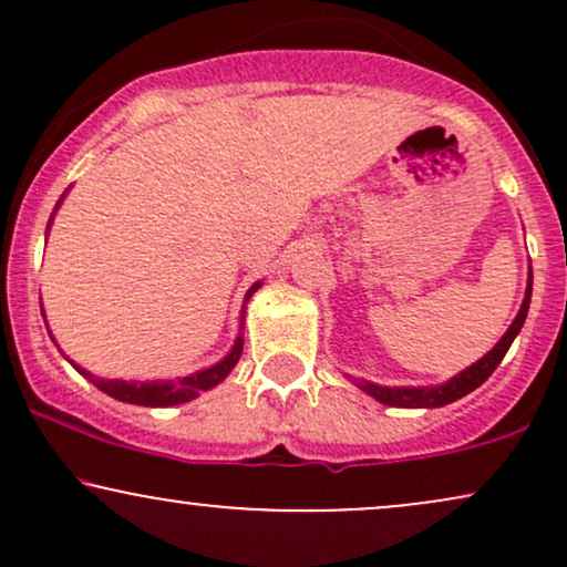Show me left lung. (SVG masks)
<instances>
[{"instance_id": "obj_1", "label": "left lung", "mask_w": 567, "mask_h": 567, "mask_svg": "<svg viewBox=\"0 0 567 567\" xmlns=\"http://www.w3.org/2000/svg\"><path fill=\"white\" fill-rule=\"evenodd\" d=\"M530 292H533V269L528 271V288H525L523 306H519L517 317L512 320L509 330H506V333L498 338L496 347L487 351L485 357H480L474 365L461 370L458 375H453V379H447L445 383H437V386H381V383H373V381H365V379H351V381H354L357 389H362V392L373 396V400H379L381 405H392V408H442V405H451V402L461 400V396L474 392V389H477L480 383H485L487 379H491L493 370L501 365V360H504V354L509 351L512 341L517 338L519 330H523L525 317H528Z\"/></svg>"}]
</instances>
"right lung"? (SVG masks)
Wrapping results in <instances>:
<instances>
[{
	"label": "right lung",
	"instance_id": "1",
	"mask_svg": "<svg viewBox=\"0 0 567 567\" xmlns=\"http://www.w3.org/2000/svg\"><path fill=\"white\" fill-rule=\"evenodd\" d=\"M66 197V194H63ZM63 197L58 199V205H61ZM55 205V210H58ZM50 224H53V218H50ZM50 224H48V231H50ZM261 288V282L252 285L250 290H247L245 301H250V296ZM42 317H44V309H42ZM243 324H245V309L243 315H239V333L234 338V347L229 354L224 357V360H218L216 365L210 368H202L197 373L192 375H184V379H167V381H122V379H97V375L90 373V370H84L82 365H76L74 360H66L74 365L80 373L84 375L87 381H93L101 392H106L109 396H114V400L120 402H130V405H146V408H171V405H181V402H188L194 400V396H199L202 392H207V389L218 386L220 381L226 379V375L231 373L234 365L239 362V357H243V343H245V336H243ZM50 333V328H48ZM53 338V333H50ZM55 343V338H53ZM58 347V343H55Z\"/></svg>",
	"mask_w": 567,
	"mask_h": 567
}]
</instances>
